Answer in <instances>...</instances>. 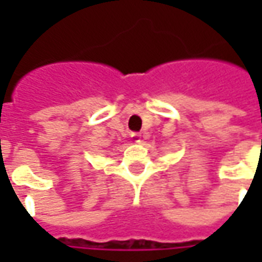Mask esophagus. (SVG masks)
Returning a JSON list of instances; mask_svg holds the SVG:
<instances>
[{"mask_svg":"<svg viewBox=\"0 0 262 262\" xmlns=\"http://www.w3.org/2000/svg\"><path fill=\"white\" fill-rule=\"evenodd\" d=\"M130 137H132V140H133L135 143L142 142V135H140V133H136V132H133V133L130 135Z\"/></svg>","mask_w":262,"mask_h":262,"instance_id":"1","label":"esophagus"}]
</instances>
